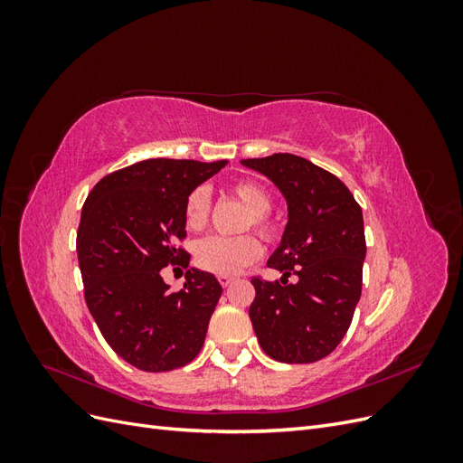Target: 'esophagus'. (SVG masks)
<instances>
[{"label":"esophagus","mask_w":463,"mask_h":463,"mask_svg":"<svg viewBox=\"0 0 463 463\" xmlns=\"http://www.w3.org/2000/svg\"><path fill=\"white\" fill-rule=\"evenodd\" d=\"M233 276H218V282L223 286V288H228L232 282H233Z\"/></svg>","instance_id":"1"}]
</instances>
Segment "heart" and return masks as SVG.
I'll list each match as a JSON object with an SVG mask.
<instances>
[{
	"label": "heart",
	"instance_id": "heart-1",
	"mask_svg": "<svg viewBox=\"0 0 463 463\" xmlns=\"http://www.w3.org/2000/svg\"><path fill=\"white\" fill-rule=\"evenodd\" d=\"M232 193L235 194V199L249 210L243 230L255 228V232H259L266 240H274L278 235V226L269 214L272 208L270 193L262 185L249 179L233 184ZM210 214H213V193H210V187L197 185L191 189L184 204L185 226L191 232H201L208 226ZM260 255L262 245L255 235H213L204 237V240H201L197 247H194V262H197L199 269L220 276L240 272L243 266L255 262Z\"/></svg>",
	"mask_w": 463,
	"mask_h": 463
}]
</instances>
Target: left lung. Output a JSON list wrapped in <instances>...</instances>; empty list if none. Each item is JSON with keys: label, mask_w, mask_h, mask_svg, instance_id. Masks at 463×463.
Instances as JSON below:
<instances>
[{"label": "left lung", "mask_w": 463, "mask_h": 463, "mask_svg": "<svg viewBox=\"0 0 463 463\" xmlns=\"http://www.w3.org/2000/svg\"><path fill=\"white\" fill-rule=\"evenodd\" d=\"M269 177L288 201V226L269 266L282 282L250 279L249 317L266 355L282 363H315L345 335L361 298L365 228L342 181L296 154L241 160ZM298 275L289 285L287 278Z\"/></svg>", "instance_id": "left-lung-1"}]
</instances>
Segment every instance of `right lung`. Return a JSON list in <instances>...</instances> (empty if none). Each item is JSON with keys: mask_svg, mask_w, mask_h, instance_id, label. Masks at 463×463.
<instances>
[{"mask_svg": "<svg viewBox=\"0 0 463 463\" xmlns=\"http://www.w3.org/2000/svg\"><path fill=\"white\" fill-rule=\"evenodd\" d=\"M226 160L152 158L102 177L82 204L77 232L85 301L104 340L129 365L164 373L187 365L204 344L222 296L214 274L187 270L170 291L162 269H187L184 204Z\"/></svg>", "mask_w": 463, "mask_h": 463, "instance_id": "obj_1", "label": "right lung"}]
</instances>
